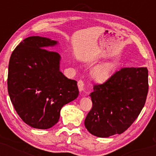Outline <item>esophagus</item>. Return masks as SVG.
<instances>
[{
  "mask_svg": "<svg viewBox=\"0 0 156 156\" xmlns=\"http://www.w3.org/2000/svg\"><path fill=\"white\" fill-rule=\"evenodd\" d=\"M78 89H79L80 92H83V91L84 90V83L81 80H78Z\"/></svg>",
  "mask_w": 156,
  "mask_h": 156,
  "instance_id": "esophagus-1",
  "label": "esophagus"
}]
</instances>
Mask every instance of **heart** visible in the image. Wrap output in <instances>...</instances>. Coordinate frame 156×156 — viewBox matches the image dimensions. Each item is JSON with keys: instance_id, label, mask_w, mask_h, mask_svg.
Wrapping results in <instances>:
<instances>
[{"instance_id": "heart-1", "label": "heart", "mask_w": 156, "mask_h": 156, "mask_svg": "<svg viewBox=\"0 0 156 156\" xmlns=\"http://www.w3.org/2000/svg\"><path fill=\"white\" fill-rule=\"evenodd\" d=\"M114 69L113 62H105L97 66L92 72V77L95 81L99 83L106 81L112 76Z\"/></svg>"}]
</instances>
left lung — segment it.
Instances as JSON below:
<instances>
[{"label": "left lung", "instance_id": "1", "mask_svg": "<svg viewBox=\"0 0 156 156\" xmlns=\"http://www.w3.org/2000/svg\"><path fill=\"white\" fill-rule=\"evenodd\" d=\"M89 94L92 108L84 124L98 137L121 134L133 124L145 104L148 93L147 67H125Z\"/></svg>", "mask_w": 156, "mask_h": 156}]
</instances>
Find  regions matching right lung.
<instances>
[{"instance_id": "1", "label": "right lung", "mask_w": 156, "mask_h": 156, "mask_svg": "<svg viewBox=\"0 0 156 156\" xmlns=\"http://www.w3.org/2000/svg\"><path fill=\"white\" fill-rule=\"evenodd\" d=\"M57 44L46 37H29L11 55L9 94L20 117L32 128L53 127L59 119L62 107L79 93L76 80L60 71V55L44 49Z\"/></svg>"}]
</instances>
